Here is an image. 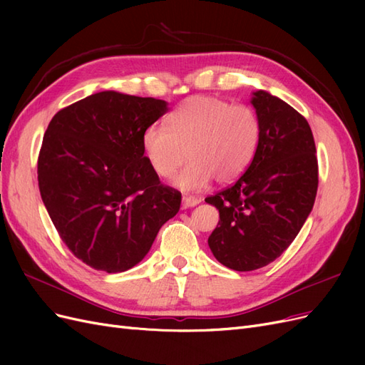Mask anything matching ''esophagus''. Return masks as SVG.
<instances>
[{
	"instance_id": "obj_1",
	"label": "esophagus",
	"mask_w": 365,
	"mask_h": 365,
	"mask_svg": "<svg viewBox=\"0 0 365 365\" xmlns=\"http://www.w3.org/2000/svg\"><path fill=\"white\" fill-rule=\"evenodd\" d=\"M200 204V200L193 196H182V208H189V207H195Z\"/></svg>"
}]
</instances>
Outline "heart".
I'll return each mask as SVG.
<instances>
[{
  "label": "heart",
  "instance_id": "heart-1",
  "mask_svg": "<svg viewBox=\"0 0 365 365\" xmlns=\"http://www.w3.org/2000/svg\"><path fill=\"white\" fill-rule=\"evenodd\" d=\"M262 137L257 113L248 105L222 98H187L168 118V126L149 125L141 145L152 170L169 178L187 158L173 184L200 190L213 178L220 184L236 181L250 168Z\"/></svg>",
  "mask_w": 365,
  "mask_h": 365
}]
</instances>
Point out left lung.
Here are the masks:
<instances>
[{"label": "left lung", "mask_w": 365, "mask_h": 365, "mask_svg": "<svg viewBox=\"0 0 365 365\" xmlns=\"http://www.w3.org/2000/svg\"><path fill=\"white\" fill-rule=\"evenodd\" d=\"M251 105L262 123L256 155L233 185L205 197L219 210L208 247L235 271L259 269L280 257L312 212L318 189L307 120L263 90L252 93Z\"/></svg>", "instance_id": "left-lung-1"}]
</instances>
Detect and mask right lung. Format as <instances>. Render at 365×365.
I'll list each match as a JSON object with an SVG mask.
<instances>
[{
    "label": "right lung",
    "instance_id": "obj_1",
    "mask_svg": "<svg viewBox=\"0 0 365 365\" xmlns=\"http://www.w3.org/2000/svg\"><path fill=\"white\" fill-rule=\"evenodd\" d=\"M165 113L158 98L102 91L51 118L38 158L39 192L62 242L88 267H135L178 213L181 193L161 184L141 145Z\"/></svg>",
    "mask_w": 365,
    "mask_h": 365
}]
</instances>
